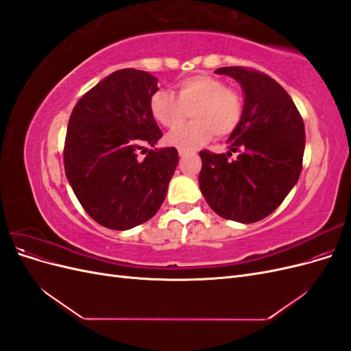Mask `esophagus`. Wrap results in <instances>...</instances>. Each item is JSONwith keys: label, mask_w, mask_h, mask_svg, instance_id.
<instances>
[{"label": "esophagus", "mask_w": 351, "mask_h": 351, "mask_svg": "<svg viewBox=\"0 0 351 351\" xmlns=\"http://www.w3.org/2000/svg\"><path fill=\"white\" fill-rule=\"evenodd\" d=\"M189 154V151H186V149H178V155L180 156H184V155H187Z\"/></svg>", "instance_id": "esophagus-1"}]
</instances>
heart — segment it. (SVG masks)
<instances>
[{"label":"heart","instance_id":"b5f03b06","mask_svg":"<svg viewBox=\"0 0 351 351\" xmlns=\"http://www.w3.org/2000/svg\"><path fill=\"white\" fill-rule=\"evenodd\" d=\"M176 93L155 92L149 101L154 119L167 129H175L193 111L194 121L168 134L167 142L180 149L193 151L217 134L230 136L241 123L243 98L237 89L221 79L197 74L180 80Z\"/></svg>","mask_w":351,"mask_h":351}]
</instances>
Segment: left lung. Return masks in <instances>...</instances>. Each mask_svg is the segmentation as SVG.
I'll return each instance as SVG.
<instances>
[{
  "label": "left lung",
  "mask_w": 351,
  "mask_h": 351,
  "mask_svg": "<svg viewBox=\"0 0 351 351\" xmlns=\"http://www.w3.org/2000/svg\"><path fill=\"white\" fill-rule=\"evenodd\" d=\"M244 90L243 119L228 139L227 154L200 151L199 186L222 218L256 222L277 209L299 180L304 123L278 82L249 67H221ZM237 153L238 158L229 156Z\"/></svg>",
  "instance_id": "left-lung-1"
}]
</instances>
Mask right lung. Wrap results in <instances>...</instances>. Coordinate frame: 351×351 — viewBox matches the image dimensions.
Wrapping results in <instances>:
<instances>
[{"label": "right lung", "instance_id": "1", "mask_svg": "<svg viewBox=\"0 0 351 351\" xmlns=\"http://www.w3.org/2000/svg\"><path fill=\"white\" fill-rule=\"evenodd\" d=\"M156 82L142 70H117L84 93L70 115L67 180L86 214L111 230L151 219L178 162L176 147H145L162 137L149 110ZM139 153L147 154L143 160Z\"/></svg>", "mask_w": 351, "mask_h": 351}]
</instances>
